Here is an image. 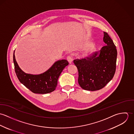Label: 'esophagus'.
<instances>
[{
	"label": "esophagus",
	"mask_w": 134,
	"mask_h": 134,
	"mask_svg": "<svg viewBox=\"0 0 134 134\" xmlns=\"http://www.w3.org/2000/svg\"><path fill=\"white\" fill-rule=\"evenodd\" d=\"M67 60L69 61V62L70 63H72V61H73V58L71 56H68L67 58H66Z\"/></svg>",
	"instance_id": "obj_1"
}]
</instances>
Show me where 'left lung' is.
Listing matches in <instances>:
<instances>
[{"label": "left lung", "instance_id": "1", "mask_svg": "<svg viewBox=\"0 0 134 134\" xmlns=\"http://www.w3.org/2000/svg\"><path fill=\"white\" fill-rule=\"evenodd\" d=\"M106 43L99 52L89 57L73 61L78 72V83L84 90H98L104 88L114 76L117 51L113 40L104 32Z\"/></svg>", "mask_w": 134, "mask_h": 134}]
</instances>
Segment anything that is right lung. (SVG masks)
Segmentation results:
<instances>
[{
    "mask_svg": "<svg viewBox=\"0 0 134 134\" xmlns=\"http://www.w3.org/2000/svg\"><path fill=\"white\" fill-rule=\"evenodd\" d=\"M13 62L16 75L19 81L34 93L46 94L54 91L57 85L58 79L64 68L69 63L66 60L56 61L46 72L40 75L26 74L19 68L15 60Z\"/></svg>",
    "mask_w": 134,
    "mask_h": 134,
    "instance_id": "add662e5",
    "label": "right lung"
}]
</instances>
